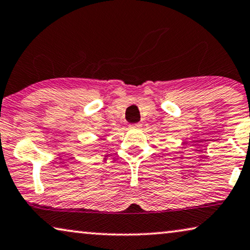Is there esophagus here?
<instances>
[{"label":"esophagus","mask_w":250,"mask_h":250,"mask_svg":"<svg viewBox=\"0 0 250 250\" xmlns=\"http://www.w3.org/2000/svg\"><path fill=\"white\" fill-rule=\"evenodd\" d=\"M130 126H131L132 129H140V128H142V124H133Z\"/></svg>","instance_id":"esophagus-1"}]
</instances>
